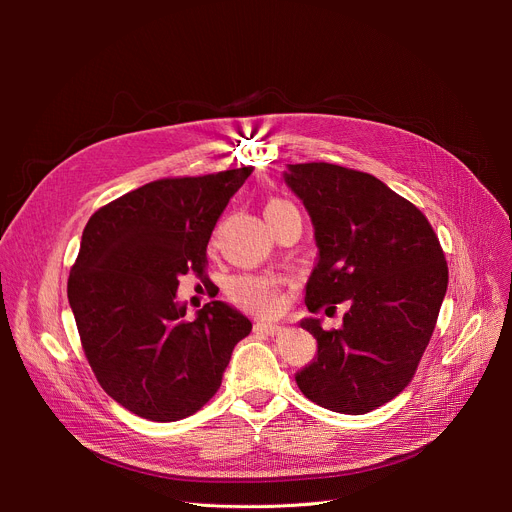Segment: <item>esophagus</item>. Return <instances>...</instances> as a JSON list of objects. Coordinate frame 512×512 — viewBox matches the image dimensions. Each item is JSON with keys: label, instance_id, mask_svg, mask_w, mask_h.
<instances>
[{"label": "esophagus", "instance_id": "1", "mask_svg": "<svg viewBox=\"0 0 512 512\" xmlns=\"http://www.w3.org/2000/svg\"><path fill=\"white\" fill-rule=\"evenodd\" d=\"M257 334H267V336H274L278 334L282 328L278 324H265V321H257L255 328H253Z\"/></svg>", "mask_w": 512, "mask_h": 512}]
</instances>
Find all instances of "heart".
<instances>
[{
    "label": "heart",
    "mask_w": 512,
    "mask_h": 512,
    "mask_svg": "<svg viewBox=\"0 0 512 512\" xmlns=\"http://www.w3.org/2000/svg\"><path fill=\"white\" fill-rule=\"evenodd\" d=\"M284 209H292V205L282 199H272L265 205V218ZM230 297L240 307L257 311L261 315H274L282 305L280 282L270 276H240L232 280Z\"/></svg>",
    "instance_id": "b5f03b06"
}]
</instances>
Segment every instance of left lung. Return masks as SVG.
<instances>
[{"instance_id":"1","label":"left lung","mask_w":512,"mask_h":512,"mask_svg":"<svg viewBox=\"0 0 512 512\" xmlns=\"http://www.w3.org/2000/svg\"><path fill=\"white\" fill-rule=\"evenodd\" d=\"M286 184L307 207L319 249L305 305L348 301L340 330L307 317L317 357L297 373L315 405L363 415L409 386L448 286L440 240L425 215L371 174L326 161L292 164Z\"/></svg>"}]
</instances>
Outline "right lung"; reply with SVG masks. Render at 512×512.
<instances>
[{
	"mask_svg": "<svg viewBox=\"0 0 512 512\" xmlns=\"http://www.w3.org/2000/svg\"><path fill=\"white\" fill-rule=\"evenodd\" d=\"M253 168L153 180L97 209L68 301L99 386L130 413L178 421L218 392L251 321L222 301L186 319L178 278L205 276L207 242Z\"/></svg>",
	"mask_w": 512,
	"mask_h": 512,
	"instance_id": "right-lung-1",
	"label": "right lung"
}]
</instances>
